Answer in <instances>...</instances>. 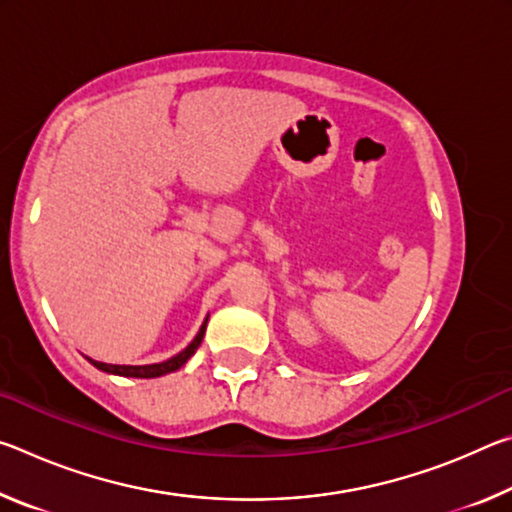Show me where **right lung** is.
Segmentation results:
<instances>
[{
	"mask_svg": "<svg viewBox=\"0 0 512 512\" xmlns=\"http://www.w3.org/2000/svg\"><path fill=\"white\" fill-rule=\"evenodd\" d=\"M205 327H207V318L205 323L198 329V334L194 336V341L187 345L183 352H178L176 357H171L162 363H149V366H117V363H103V361H94L88 357V361L92 363L94 368H99L103 372H108V375H119V377H137V379H153V377H162V375H169V372H176L178 368H183L185 363L189 361V357L198 350V345H201L203 336H205Z\"/></svg>",
	"mask_w": 512,
	"mask_h": 512,
	"instance_id": "obj_1",
	"label": "right lung"
}]
</instances>
